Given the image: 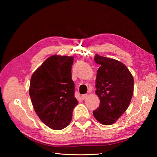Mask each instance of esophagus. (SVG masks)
Returning a JSON list of instances; mask_svg holds the SVG:
<instances>
[{
  "label": "esophagus",
  "instance_id": "34e87169",
  "mask_svg": "<svg viewBox=\"0 0 157 157\" xmlns=\"http://www.w3.org/2000/svg\"><path fill=\"white\" fill-rule=\"evenodd\" d=\"M87 97H88V94H84V95L82 96V100H84V99H86Z\"/></svg>",
  "mask_w": 157,
  "mask_h": 157
}]
</instances>
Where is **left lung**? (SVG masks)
<instances>
[{
    "label": "left lung",
    "instance_id": "8db88e82",
    "mask_svg": "<svg viewBox=\"0 0 157 157\" xmlns=\"http://www.w3.org/2000/svg\"><path fill=\"white\" fill-rule=\"evenodd\" d=\"M94 60L100 65L96 79L100 105L93 115L102 124L111 125L128 108L134 93V78L121 62L98 55Z\"/></svg>",
    "mask_w": 157,
    "mask_h": 157
}]
</instances>
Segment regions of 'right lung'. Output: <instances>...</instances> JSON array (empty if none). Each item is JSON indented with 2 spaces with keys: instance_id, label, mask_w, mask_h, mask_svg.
I'll use <instances>...</instances> for the list:
<instances>
[{
  "instance_id": "obj_1",
  "label": "right lung",
  "mask_w": 157,
  "mask_h": 157,
  "mask_svg": "<svg viewBox=\"0 0 157 157\" xmlns=\"http://www.w3.org/2000/svg\"><path fill=\"white\" fill-rule=\"evenodd\" d=\"M73 56L52 55L33 73L29 93L34 111L50 128H66L78 105L71 79Z\"/></svg>"
}]
</instances>
